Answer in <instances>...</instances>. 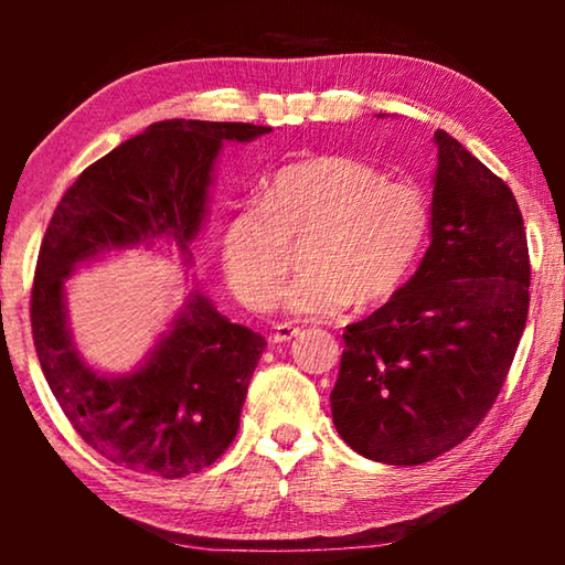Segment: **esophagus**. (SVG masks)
<instances>
[{"mask_svg":"<svg viewBox=\"0 0 565 565\" xmlns=\"http://www.w3.org/2000/svg\"><path fill=\"white\" fill-rule=\"evenodd\" d=\"M299 333H301V329L294 327V323H276L271 339H274V343H286L294 337H299Z\"/></svg>","mask_w":565,"mask_h":565,"instance_id":"esophagus-1","label":"esophagus"}]
</instances>
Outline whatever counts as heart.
I'll return each instance as SVG.
<instances>
[{"label": "heart", "instance_id": "obj_1", "mask_svg": "<svg viewBox=\"0 0 565 565\" xmlns=\"http://www.w3.org/2000/svg\"><path fill=\"white\" fill-rule=\"evenodd\" d=\"M428 224L416 186L386 181L361 159L323 154L276 171L264 202L236 209L222 236V264L236 299L264 311L289 274L291 246L306 242V274L281 303L296 317L327 319L353 301L376 306L398 294Z\"/></svg>", "mask_w": 565, "mask_h": 565}]
</instances>
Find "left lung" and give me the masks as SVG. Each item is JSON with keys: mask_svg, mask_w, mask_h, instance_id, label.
<instances>
[{"mask_svg": "<svg viewBox=\"0 0 565 565\" xmlns=\"http://www.w3.org/2000/svg\"><path fill=\"white\" fill-rule=\"evenodd\" d=\"M431 244L391 301L349 323L331 416L353 451L418 466L481 424L529 317V244L513 191L434 134Z\"/></svg>", "mask_w": 565, "mask_h": 565, "instance_id": "8db88e82", "label": "left lung"}]
</instances>
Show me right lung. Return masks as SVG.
Wrapping results in <instances>:
<instances>
[{
    "instance_id": "1",
    "label": "right lung",
    "mask_w": 565,
    "mask_h": 565,
    "mask_svg": "<svg viewBox=\"0 0 565 565\" xmlns=\"http://www.w3.org/2000/svg\"><path fill=\"white\" fill-rule=\"evenodd\" d=\"M269 131L242 121H157L84 169L54 209L32 286L36 356L74 431L111 463L161 478L212 466L238 431L266 341L191 289L137 369L102 374L76 349L64 284L79 266L137 246H177L194 264L218 151Z\"/></svg>"
}]
</instances>
